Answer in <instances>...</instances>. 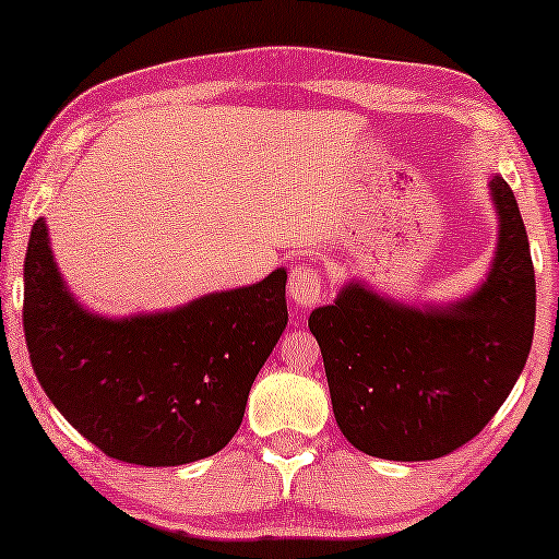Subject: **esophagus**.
I'll return each mask as SVG.
<instances>
[{"instance_id": "34e87169", "label": "esophagus", "mask_w": 559, "mask_h": 559, "mask_svg": "<svg viewBox=\"0 0 559 559\" xmlns=\"http://www.w3.org/2000/svg\"><path fill=\"white\" fill-rule=\"evenodd\" d=\"M289 297L297 308H312L323 297V282H320L318 272L308 264H297L289 272Z\"/></svg>"}]
</instances>
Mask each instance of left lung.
<instances>
[{"label":"left lung","instance_id":"obj_1","mask_svg":"<svg viewBox=\"0 0 559 559\" xmlns=\"http://www.w3.org/2000/svg\"><path fill=\"white\" fill-rule=\"evenodd\" d=\"M488 193L499 239L486 280L450 302L407 305L350 280L310 312L343 438L384 461H432L484 430L522 373L537 285L516 198Z\"/></svg>","mask_w":559,"mask_h":559}]
</instances>
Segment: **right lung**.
Here are the masks:
<instances>
[{"instance_id": "1", "label": "right lung", "mask_w": 559, "mask_h": 559, "mask_svg": "<svg viewBox=\"0 0 559 559\" xmlns=\"http://www.w3.org/2000/svg\"><path fill=\"white\" fill-rule=\"evenodd\" d=\"M285 266L180 308L106 318L68 289L45 218L25 257V341L56 409L117 461L165 468L218 453L287 328Z\"/></svg>"}]
</instances>
